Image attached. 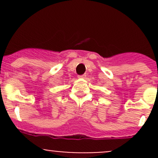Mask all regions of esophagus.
Returning <instances> with one entry per match:
<instances>
[{
  "label": "esophagus",
  "instance_id": "obj_1",
  "mask_svg": "<svg viewBox=\"0 0 158 158\" xmlns=\"http://www.w3.org/2000/svg\"><path fill=\"white\" fill-rule=\"evenodd\" d=\"M85 75H82V76H78V78H79V79H84V78H85Z\"/></svg>",
  "mask_w": 158,
  "mask_h": 158
}]
</instances>
